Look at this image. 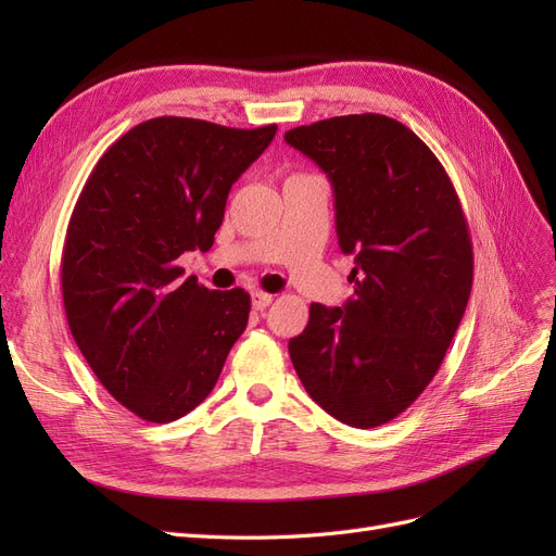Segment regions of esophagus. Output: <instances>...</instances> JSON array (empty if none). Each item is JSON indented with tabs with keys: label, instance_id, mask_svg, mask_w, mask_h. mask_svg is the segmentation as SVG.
<instances>
[{
	"label": "esophagus",
	"instance_id": "1",
	"mask_svg": "<svg viewBox=\"0 0 556 556\" xmlns=\"http://www.w3.org/2000/svg\"><path fill=\"white\" fill-rule=\"evenodd\" d=\"M271 301H274V294L262 292V290L252 292V308H255V311H264L268 304H271Z\"/></svg>",
	"mask_w": 556,
	"mask_h": 556
}]
</instances>
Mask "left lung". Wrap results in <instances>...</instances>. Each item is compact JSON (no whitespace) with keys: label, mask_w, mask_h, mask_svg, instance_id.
Segmentation results:
<instances>
[{"label":"left lung","mask_w":556,"mask_h":556,"mask_svg":"<svg viewBox=\"0 0 556 556\" xmlns=\"http://www.w3.org/2000/svg\"><path fill=\"white\" fill-rule=\"evenodd\" d=\"M333 188L336 233L355 255V296L311 304L290 341L301 384L343 425L401 415L439 374L473 285V245L454 185L413 129L380 113L285 134Z\"/></svg>","instance_id":"left-lung-1"}]
</instances>
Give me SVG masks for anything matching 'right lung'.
<instances>
[{"label": "right lung", "instance_id": "obj_1", "mask_svg": "<svg viewBox=\"0 0 556 556\" xmlns=\"http://www.w3.org/2000/svg\"><path fill=\"white\" fill-rule=\"evenodd\" d=\"M276 129L153 117L83 185L60 264L66 323L99 382L146 422L194 410L248 325L245 290H208L176 262L211 250L231 185Z\"/></svg>", "mask_w": 556, "mask_h": 556}]
</instances>
